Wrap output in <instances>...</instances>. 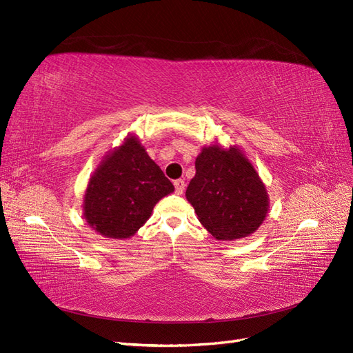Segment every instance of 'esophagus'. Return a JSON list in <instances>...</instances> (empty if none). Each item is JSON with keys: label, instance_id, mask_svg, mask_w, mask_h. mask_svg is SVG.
<instances>
[{"label": "esophagus", "instance_id": "obj_1", "mask_svg": "<svg viewBox=\"0 0 353 353\" xmlns=\"http://www.w3.org/2000/svg\"><path fill=\"white\" fill-rule=\"evenodd\" d=\"M174 185H175V192L176 194H182V192H184V190H185V181L184 179H176L174 182Z\"/></svg>", "mask_w": 353, "mask_h": 353}]
</instances>
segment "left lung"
Segmentation results:
<instances>
[{
  "instance_id": "8db88e82",
  "label": "left lung",
  "mask_w": 353,
  "mask_h": 353,
  "mask_svg": "<svg viewBox=\"0 0 353 353\" xmlns=\"http://www.w3.org/2000/svg\"><path fill=\"white\" fill-rule=\"evenodd\" d=\"M185 196L201 225L222 241L252 234L269 209L267 191L248 159L238 149L216 144L199 154Z\"/></svg>"
}]
</instances>
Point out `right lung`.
Instances as JSON below:
<instances>
[{
	"label": "right lung",
	"mask_w": 353,
	"mask_h": 353,
	"mask_svg": "<svg viewBox=\"0 0 353 353\" xmlns=\"http://www.w3.org/2000/svg\"><path fill=\"white\" fill-rule=\"evenodd\" d=\"M172 191V182L131 136L90 178L84 217L106 238H128L150 217L154 204Z\"/></svg>",
	"instance_id": "right-lung-1"
}]
</instances>
